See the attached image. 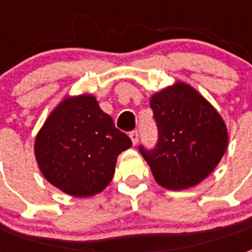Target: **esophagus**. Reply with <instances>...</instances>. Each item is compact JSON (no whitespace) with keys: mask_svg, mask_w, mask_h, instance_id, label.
<instances>
[{"mask_svg":"<svg viewBox=\"0 0 252 252\" xmlns=\"http://www.w3.org/2000/svg\"><path fill=\"white\" fill-rule=\"evenodd\" d=\"M129 137H131V140L133 144H137V142H139V132H137L136 129L129 132Z\"/></svg>","mask_w":252,"mask_h":252,"instance_id":"obj_1","label":"esophagus"}]
</instances>
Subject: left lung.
Masks as SVG:
<instances>
[{"mask_svg":"<svg viewBox=\"0 0 252 252\" xmlns=\"http://www.w3.org/2000/svg\"><path fill=\"white\" fill-rule=\"evenodd\" d=\"M158 142L139 151L155 181L166 189H188L215 170L228 146L225 123L188 83L177 82L151 97Z\"/></svg>","mask_w":252,"mask_h":252,"instance_id":"8db88e82","label":"left lung"}]
</instances>
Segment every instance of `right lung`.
I'll return each mask as SVG.
<instances>
[{
    "mask_svg": "<svg viewBox=\"0 0 252 252\" xmlns=\"http://www.w3.org/2000/svg\"><path fill=\"white\" fill-rule=\"evenodd\" d=\"M132 146L95 97H67L52 110L35 140L41 174L74 197L102 191L115 174L117 157Z\"/></svg>",
    "mask_w": 252,
    "mask_h": 252,
    "instance_id": "right-lung-1",
    "label": "right lung"
}]
</instances>
